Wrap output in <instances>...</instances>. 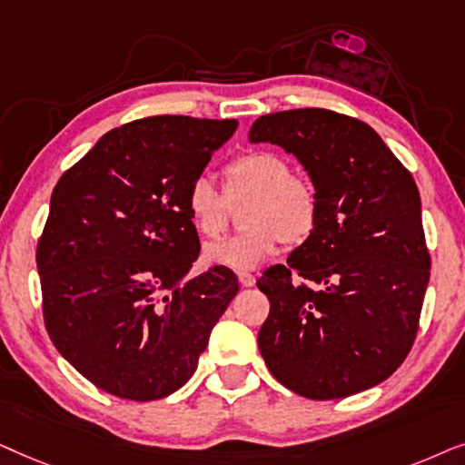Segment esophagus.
Segmentation results:
<instances>
[{"instance_id": "obj_1", "label": "esophagus", "mask_w": 465, "mask_h": 465, "mask_svg": "<svg viewBox=\"0 0 465 465\" xmlns=\"http://www.w3.org/2000/svg\"><path fill=\"white\" fill-rule=\"evenodd\" d=\"M238 281H240V284H242V287H252V284H255V276H252L251 272H240Z\"/></svg>"}]
</instances>
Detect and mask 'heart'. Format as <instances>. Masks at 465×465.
Segmentation results:
<instances>
[{
  "label": "heart",
  "mask_w": 465,
  "mask_h": 465,
  "mask_svg": "<svg viewBox=\"0 0 465 465\" xmlns=\"http://www.w3.org/2000/svg\"><path fill=\"white\" fill-rule=\"evenodd\" d=\"M242 214L244 232L206 246L203 259L229 270H252L278 251L281 242L300 246L312 238L321 221L317 189L291 174V163L274 151L238 154L225 168V187L206 174L191 178L184 208L203 238H216L229 223V203L249 197Z\"/></svg>",
  "instance_id": "1"
}]
</instances>
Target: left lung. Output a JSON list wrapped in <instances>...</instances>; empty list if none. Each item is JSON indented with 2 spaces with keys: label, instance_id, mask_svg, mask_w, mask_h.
<instances>
[{
  "label": "left lung",
  "instance_id": "8db88e82",
  "mask_svg": "<svg viewBox=\"0 0 465 465\" xmlns=\"http://www.w3.org/2000/svg\"><path fill=\"white\" fill-rule=\"evenodd\" d=\"M249 138L293 153L321 200L312 238L257 281L270 300L265 366L308 400L366 391L419 331L431 257L417 183L368 123L325 108L265 114Z\"/></svg>",
  "mask_w": 465,
  "mask_h": 465
}]
</instances>
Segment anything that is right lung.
Masks as SVG:
<instances>
[{"label":"right lung","instance_id":"add662e5","mask_svg":"<svg viewBox=\"0 0 465 465\" xmlns=\"http://www.w3.org/2000/svg\"><path fill=\"white\" fill-rule=\"evenodd\" d=\"M236 127L183 114L125 123L54 184L35 251L42 314L102 391L148 401L181 389L238 293L223 265L183 282L200 257L184 191Z\"/></svg>","mask_w":465,"mask_h":465}]
</instances>
